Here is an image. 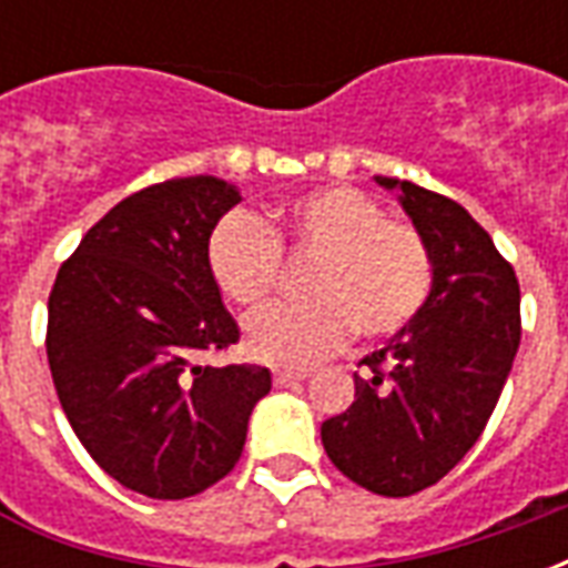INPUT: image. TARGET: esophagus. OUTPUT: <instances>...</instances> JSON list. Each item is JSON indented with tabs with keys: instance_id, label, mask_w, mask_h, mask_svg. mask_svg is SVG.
Wrapping results in <instances>:
<instances>
[{
	"instance_id": "obj_1",
	"label": "esophagus",
	"mask_w": 568,
	"mask_h": 568,
	"mask_svg": "<svg viewBox=\"0 0 568 568\" xmlns=\"http://www.w3.org/2000/svg\"><path fill=\"white\" fill-rule=\"evenodd\" d=\"M307 381V374H295V371H276L273 374V386L276 389H285V386H297V383Z\"/></svg>"
}]
</instances>
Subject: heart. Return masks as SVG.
I'll list each match as a JSON object with an SVG mask.
<instances>
[{
	"label": "heart",
	"instance_id": "obj_1",
	"mask_svg": "<svg viewBox=\"0 0 568 568\" xmlns=\"http://www.w3.org/2000/svg\"><path fill=\"white\" fill-rule=\"evenodd\" d=\"M280 246L313 258L307 304H280L246 322L243 346L276 368H310L334 356L356 328L365 341L405 332L428 301L435 267L410 224L389 222L381 203L356 187L332 185L292 200L264 227L227 215L210 236V273L243 310L261 307L280 280Z\"/></svg>",
	"mask_w": 568,
	"mask_h": 568
}]
</instances>
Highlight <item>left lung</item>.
<instances>
[{
  "label": "left lung",
  "instance_id": "left-lung-1",
  "mask_svg": "<svg viewBox=\"0 0 568 568\" xmlns=\"http://www.w3.org/2000/svg\"><path fill=\"white\" fill-rule=\"evenodd\" d=\"M426 240L435 280L417 320L365 356L356 402L322 423V447L353 484L414 496L438 484L487 426L520 346V285L456 200L374 175Z\"/></svg>",
  "mask_w": 568,
  "mask_h": 568
}]
</instances>
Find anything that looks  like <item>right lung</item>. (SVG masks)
I'll use <instances>...</instances> for the list:
<instances>
[{"label":"right lung","instance_id":"add662e5","mask_svg":"<svg viewBox=\"0 0 568 568\" xmlns=\"http://www.w3.org/2000/svg\"><path fill=\"white\" fill-rule=\"evenodd\" d=\"M236 203L215 175L142 187L81 236L48 297V365L69 426L105 475L149 499L222 480L271 393L267 368L194 362L240 337L206 258Z\"/></svg>","mask_w":568,"mask_h":568}]
</instances>
